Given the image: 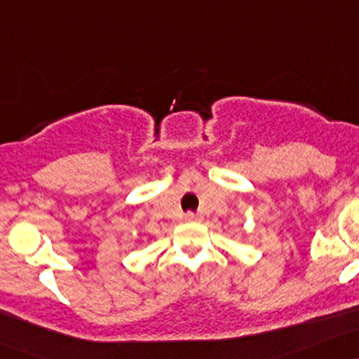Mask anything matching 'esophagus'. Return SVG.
Segmentation results:
<instances>
[{"label": "esophagus", "mask_w": 359, "mask_h": 359, "mask_svg": "<svg viewBox=\"0 0 359 359\" xmlns=\"http://www.w3.org/2000/svg\"><path fill=\"white\" fill-rule=\"evenodd\" d=\"M186 219L187 222H201V215H198V212H187Z\"/></svg>", "instance_id": "obj_1"}]
</instances>
